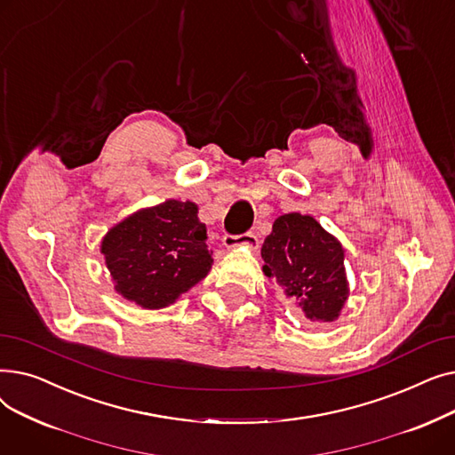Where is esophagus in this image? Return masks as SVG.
Wrapping results in <instances>:
<instances>
[{"instance_id":"obj_1","label":"esophagus","mask_w":455,"mask_h":455,"mask_svg":"<svg viewBox=\"0 0 455 455\" xmlns=\"http://www.w3.org/2000/svg\"><path fill=\"white\" fill-rule=\"evenodd\" d=\"M256 235L252 232H243V234H225L223 235V245L228 247V249H234V247H242V245H247V247H256Z\"/></svg>"}]
</instances>
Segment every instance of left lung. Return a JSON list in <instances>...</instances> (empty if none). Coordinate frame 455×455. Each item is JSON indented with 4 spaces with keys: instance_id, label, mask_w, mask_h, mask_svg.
Masks as SVG:
<instances>
[{
    "instance_id": "8db88e82",
    "label": "left lung",
    "mask_w": 455,
    "mask_h": 455,
    "mask_svg": "<svg viewBox=\"0 0 455 455\" xmlns=\"http://www.w3.org/2000/svg\"><path fill=\"white\" fill-rule=\"evenodd\" d=\"M261 258L266 275L276 278L307 319L321 323L338 319L348 297L345 251L314 218L280 215L261 247Z\"/></svg>"
}]
</instances>
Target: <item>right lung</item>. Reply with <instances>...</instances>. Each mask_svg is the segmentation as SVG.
Instances as JSON below:
<instances>
[{
    "instance_id": "obj_1",
    "label": "right lung",
    "mask_w": 455,
    "mask_h": 455,
    "mask_svg": "<svg viewBox=\"0 0 455 455\" xmlns=\"http://www.w3.org/2000/svg\"><path fill=\"white\" fill-rule=\"evenodd\" d=\"M204 240L197 206L172 199L110 228L101 252L116 291L141 307L158 309L208 275L212 251Z\"/></svg>"
}]
</instances>
